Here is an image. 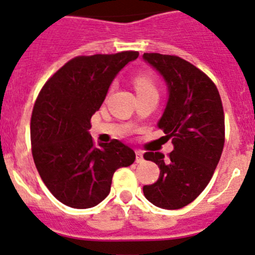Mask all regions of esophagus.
<instances>
[{"mask_svg": "<svg viewBox=\"0 0 255 255\" xmlns=\"http://www.w3.org/2000/svg\"><path fill=\"white\" fill-rule=\"evenodd\" d=\"M135 155H136V162L140 163V162L144 161L143 151H141V150H135Z\"/></svg>", "mask_w": 255, "mask_h": 255, "instance_id": "1", "label": "esophagus"}]
</instances>
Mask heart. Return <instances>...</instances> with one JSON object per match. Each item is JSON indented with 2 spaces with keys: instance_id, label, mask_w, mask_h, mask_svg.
<instances>
[{
  "instance_id": "b5f03b06",
  "label": "heart",
  "mask_w": 255,
  "mask_h": 255,
  "mask_svg": "<svg viewBox=\"0 0 255 255\" xmlns=\"http://www.w3.org/2000/svg\"><path fill=\"white\" fill-rule=\"evenodd\" d=\"M134 87L136 93H156L155 80L148 73H140L134 77Z\"/></svg>"
}]
</instances>
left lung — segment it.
I'll return each instance as SVG.
<instances>
[{
	"mask_svg": "<svg viewBox=\"0 0 255 255\" xmlns=\"http://www.w3.org/2000/svg\"><path fill=\"white\" fill-rule=\"evenodd\" d=\"M143 58L167 84L168 101L157 127L173 144L167 156L144 154L159 166L160 176L143 192L154 205L175 210L192 203L214 175L225 144L224 107L213 80L188 61L156 52Z\"/></svg>",
	"mask_w": 255,
	"mask_h": 255,
	"instance_id": "8db88e82",
	"label": "left lung"
}]
</instances>
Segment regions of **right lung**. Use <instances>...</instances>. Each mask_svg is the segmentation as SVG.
<instances>
[{"instance_id": "add662e5", "label": "right lung", "mask_w": 255, "mask_h": 255, "mask_svg": "<svg viewBox=\"0 0 255 255\" xmlns=\"http://www.w3.org/2000/svg\"><path fill=\"white\" fill-rule=\"evenodd\" d=\"M138 51L78 56L45 83L30 120L31 152L40 177L64 205L88 209L109 195L112 176L135 160L117 139L94 144L88 130L116 74Z\"/></svg>"}]
</instances>
